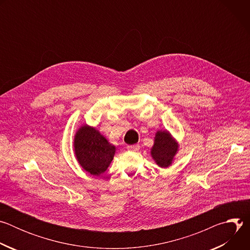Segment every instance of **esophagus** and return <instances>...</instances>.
<instances>
[{"mask_svg": "<svg viewBox=\"0 0 250 250\" xmlns=\"http://www.w3.org/2000/svg\"><path fill=\"white\" fill-rule=\"evenodd\" d=\"M127 150L130 151H137L139 149V146L138 145H133V146H127Z\"/></svg>", "mask_w": 250, "mask_h": 250, "instance_id": "1", "label": "esophagus"}]
</instances>
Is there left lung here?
<instances>
[{
  "label": "left lung",
  "instance_id": "8db88e82",
  "mask_svg": "<svg viewBox=\"0 0 250 250\" xmlns=\"http://www.w3.org/2000/svg\"><path fill=\"white\" fill-rule=\"evenodd\" d=\"M178 149L179 145L169 131L158 130L155 133L154 145L150 154L159 167L168 168L173 163Z\"/></svg>",
  "mask_w": 250,
  "mask_h": 250
}]
</instances>
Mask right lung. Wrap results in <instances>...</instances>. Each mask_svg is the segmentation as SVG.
<instances>
[{"mask_svg":"<svg viewBox=\"0 0 250 250\" xmlns=\"http://www.w3.org/2000/svg\"><path fill=\"white\" fill-rule=\"evenodd\" d=\"M73 146L78 163L93 176H100L108 169L116 153V146L98 129L88 125L78 128Z\"/></svg>","mask_w":250,"mask_h":250,"instance_id":"right-lung-1","label":"right lung"}]
</instances>
